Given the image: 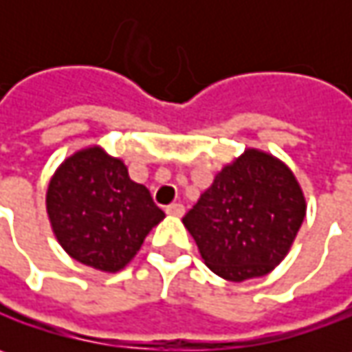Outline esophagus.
I'll return each instance as SVG.
<instances>
[{
    "label": "esophagus",
    "mask_w": 352,
    "mask_h": 352,
    "mask_svg": "<svg viewBox=\"0 0 352 352\" xmlns=\"http://www.w3.org/2000/svg\"><path fill=\"white\" fill-rule=\"evenodd\" d=\"M166 213L172 215V217H182L184 215V206L182 204H170L166 208Z\"/></svg>",
    "instance_id": "1"
}]
</instances>
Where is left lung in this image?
Returning a JSON list of instances; mask_svg holds the SVG:
<instances>
[{
	"mask_svg": "<svg viewBox=\"0 0 352 352\" xmlns=\"http://www.w3.org/2000/svg\"><path fill=\"white\" fill-rule=\"evenodd\" d=\"M305 208L302 186L280 158L245 148L215 174L182 223L211 272L243 282L266 276L286 258Z\"/></svg>",
	"mask_w": 352,
	"mask_h": 352,
	"instance_id": "left-lung-1",
	"label": "left lung"
}]
</instances>
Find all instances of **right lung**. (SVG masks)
<instances>
[{"label": "right lung", "instance_id": "right-lung-1", "mask_svg": "<svg viewBox=\"0 0 352 352\" xmlns=\"http://www.w3.org/2000/svg\"><path fill=\"white\" fill-rule=\"evenodd\" d=\"M47 215L70 258L113 274L139 252L151 229L164 219L125 162L89 144L62 160L47 188Z\"/></svg>", "mask_w": 352, "mask_h": 352}]
</instances>
